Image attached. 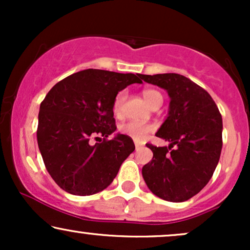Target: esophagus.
Instances as JSON below:
<instances>
[{"label":"esophagus","instance_id":"34e87169","mask_svg":"<svg viewBox=\"0 0 250 250\" xmlns=\"http://www.w3.org/2000/svg\"><path fill=\"white\" fill-rule=\"evenodd\" d=\"M143 147L142 145H140V143H135V148H136V150H139V149H141Z\"/></svg>","mask_w":250,"mask_h":250}]
</instances>
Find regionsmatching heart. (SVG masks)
<instances>
[{
  "mask_svg": "<svg viewBox=\"0 0 250 250\" xmlns=\"http://www.w3.org/2000/svg\"><path fill=\"white\" fill-rule=\"evenodd\" d=\"M142 95H143V99H145V101L147 102L151 108L162 104L163 97L161 95V93L155 90V89H146V90H143ZM125 97H127V94H125V90L119 91V93L116 94V96L114 97L113 111L115 115L120 116L122 114ZM153 130H154V127L151 125H147V123H141L136 121L125 122L123 125H121V127H120V131H121L122 134L127 135V136H129L130 139H133L134 141H137V142L143 141L149 134L153 133Z\"/></svg>",
  "mask_w": 250,
  "mask_h": 250,
  "instance_id": "obj_1",
  "label": "heart"
}]
</instances>
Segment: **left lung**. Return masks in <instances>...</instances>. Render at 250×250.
<instances>
[{"mask_svg":"<svg viewBox=\"0 0 250 250\" xmlns=\"http://www.w3.org/2000/svg\"><path fill=\"white\" fill-rule=\"evenodd\" d=\"M170 96L169 115L156 136L169 147L148 143L151 161L142 176L151 193L170 202H183L206 187L222 149V116L216 103L199 84L180 74L142 75Z\"/></svg>","mask_w":250,"mask_h":250,"instance_id":"1","label":"left lung"}]
</instances>
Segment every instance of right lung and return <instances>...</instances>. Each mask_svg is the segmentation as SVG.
<instances>
[{"label": "right lung", "instance_id": "obj_1", "mask_svg": "<svg viewBox=\"0 0 250 250\" xmlns=\"http://www.w3.org/2000/svg\"><path fill=\"white\" fill-rule=\"evenodd\" d=\"M141 82V74L87 69L50 89L40 105L37 143L45 168L60 188L87 196L113 182L135 149L127 135L107 139L116 130L114 97L127 85ZM91 139L99 143L91 145Z\"/></svg>", "mask_w": 250, "mask_h": 250}]
</instances>
